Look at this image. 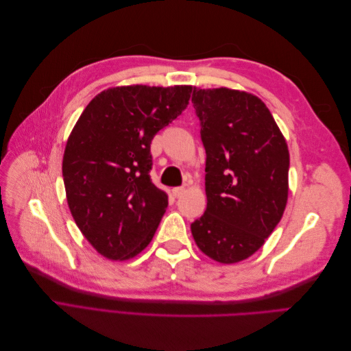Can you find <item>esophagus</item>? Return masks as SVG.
<instances>
[{
  "instance_id": "1",
  "label": "esophagus",
  "mask_w": 351,
  "mask_h": 351,
  "mask_svg": "<svg viewBox=\"0 0 351 351\" xmlns=\"http://www.w3.org/2000/svg\"><path fill=\"white\" fill-rule=\"evenodd\" d=\"M184 192H186V189H184V187H174V189H173V195H174V197H180V196H182Z\"/></svg>"
}]
</instances>
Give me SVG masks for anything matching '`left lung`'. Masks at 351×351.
<instances>
[{"label":"left lung","mask_w":351,"mask_h":351,"mask_svg":"<svg viewBox=\"0 0 351 351\" xmlns=\"http://www.w3.org/2000/svg\"><path fill=\"white\" fill-rule=\"evenodd\" d=\"M206 152V210L192 234L206 256L236 263L259 250L284 214L290 155L258 97L227 88H193Z\"/></svg>","instance_id":"obj_1"}]
</instances>
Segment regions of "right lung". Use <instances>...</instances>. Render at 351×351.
Segmentation results:
<instances>
[{"mask_svg":"<svg viewBox=\"0 0 351 351\" xmlns=\"http://www.w3.org/2000/svg\"><path fill=\"white\" fill-rule=\"evenodd\" d=\"M192 86L133 84L95 97L62 158L67 204L102 256L124 261L151 243L168 196L151 180L154 136L182 114Z\"/></svg>","mask_w":351,"mask_h":351,"instance_id":"right-lung-1","label":"right lung"}]
</instances>
